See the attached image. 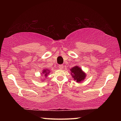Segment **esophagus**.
<instances>
[{
  "instance_id": "esophagus-1",
  "label": "esophagus",
  "mask_w": 121,
  "mask_h": 121,
  "mask_svg": "<svg viewBox=\"0 0 121 121\" xmlns=\"http://www.w3.org/2000/svg\"><path fill=\"white\" fill-rule=\"evenodd\" d=\"M58 67H59V69H62L63 68V65H59V66H58Z\"/></svg>"
}]
</instances>
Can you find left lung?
<instances>
[{
    "label": "left lung",
    "instance_id": "obj_1",
    "mask_svg": "<svg viewBox=\"0 0 121 121\" xmlns=\"http://www.w3.org/2000/svg\"><path fill=\"white\" fill-rule=\"evenodd\" d=\"M70 70L71 76L73 78V80L77 83H81L84 80L86 76V73L82 70L80 67L78 65H75L73 67H72Z\"/></svg>",
    "mask_w": 121,
    "mask_h": 121
}]
</instances>
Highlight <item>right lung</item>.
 I'll list each match as a JSON object with an SVG mask.
<instances>
[{"instance_id":"right-lung-1","label":"right lung","mask_w":121,"mask_h":121,"mask_svg":"<svg viewBox=\"0 0 121 121\" xmlns=\"http://www.w3.org/2000/svg\"><path fill=\"white\" fill-rule=\"evenodd\" d=\"M50 73V69H44V70H43V71H42V73H41V76H44V77L46 78L47 77H48V73ZM42 80H43V79H42ZM43 81H44V79H43Z\"/></svg>"}]
</instances>
